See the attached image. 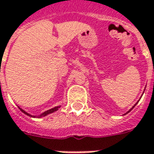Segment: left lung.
Masks as SVG:
<instances>
[{"instance_id": "obj_1", "label": "left lung", "mask_w": 154, "mask_h": 154, "mask_svg": "<svg viewBox=\"0 0 154 154\" xmlns=\"http://www.w3.org/2000/svg\"><path fill=\"white\" fill-rule=\"evenodd\" d=\"M134 107H133V108H134ZM133 108H132V109H133ZM131 109H130V110H131ZM130 110H129V111H130ZM129 111H128V112H129Z\"/></svg>"}]
</instances>
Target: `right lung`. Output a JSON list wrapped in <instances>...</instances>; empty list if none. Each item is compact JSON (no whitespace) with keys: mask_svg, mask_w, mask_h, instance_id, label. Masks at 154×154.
I'll use <instances>...</instances> for the list:
<instances>
[{"mask_svg":"<svg viewBox=\"0 0 154 154\" xmlns=\"http://www.w3.org/2000/svg\"><path fill=\"white\" fill-rule=\"evenodd\" d=\"M58 108H60V106H57V107H55V108H52V109H49V110H47V111H45V112H44L43 114H41V115L39 116V117H41V116H45L48 115V114H51V113H52V112H54V111H56V110H57L58 109ZM20 110L22 111V112H24L25 114H26V115L28 116H31L30 114H28L27 112H26L25 110H23L22 109H20Z\"/></svg>","mask_w":154,"mask_h":154,"instance_id":"1","label":"right lung"}]
</instances>
